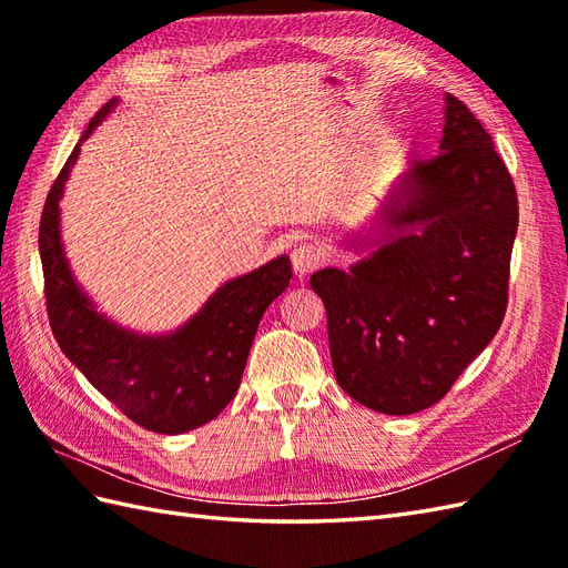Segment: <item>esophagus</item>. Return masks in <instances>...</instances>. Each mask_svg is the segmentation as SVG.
<instances>
[{
	"label": "esophagus",
	"mask_w": 568,
	"mask_h": 568,
	"mask_svg": "<svg viewBox=\"0 0 568 568\" xmlns=\"http://www.w3.org/2000/svg\"><path fill=\"white\" fill-rule=\"evenodd\" d=\"M291 261H293V271L295 275H310L312 271L317 268L322 256H320V248H315L312 244H300L291 251Z\"/></svg>",
	"instance_id": "1"
}]
</instances>
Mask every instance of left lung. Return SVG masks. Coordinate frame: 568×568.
Segmentation results:
<instances>
[{
    "instance_id": "1",
    "label": "left lung",
    "mask_w": 568,
    "mask_h": 568,
    "mask_svg": "<svg viewBox=\"0 0 568 568\" xmlns=\"http://www.w3.org/2000/svg\"><path fill=\"white\" fill-rule=\"evenodd\" d=\"M515 234L508 168L468 106L446 94L439 155L413 163L368 234L346 239L368 256L310 277L344 393L383 415L439 403L500 329Z\"/></svg>"
}]
</instances>
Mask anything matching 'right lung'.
Segmentation results:
<instances>
[{"label":"right lung","mask_w":568,"mask_h":568,"mask_svg":"<svg viewBox=\"0 0 568 568\" xmlns=\"http://www.w3.org/2000/svg\"><path fill=\"white\" fill-rule=\"evenodd\" d=\"M119 100L84 129L48 192L39 229L45 307L58 346L106 400L143 429L183 434L207 425L236 395L265 307L291 285V258L232 277L185 324L168 334H139L110 320L82 291L60 236V200L84 139Z\"/></svg>","instance_id":"1"}]
</instances>
